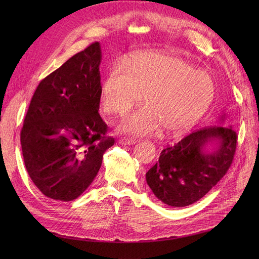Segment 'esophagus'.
<instances>
[{
	"label": "esophagus",
	"mask_w": 259,
	"mask_h": 259,
	"mask_svg": "<svg viewBox=\"0 0 259 259\" xmlns=\"http://www.w3.org/2000/svg\"><path fill=\"white\" fill-rule=\"evenodd\" d=\"M119 143L121 145H127V146H132V145H135L136 144V140L134 138H126V137H123L119 140Z\"/></svg>",
	"instance_id": "esophagus-1"
}]
</instances>
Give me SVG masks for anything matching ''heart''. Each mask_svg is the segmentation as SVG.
<instances>
[{
  "instance_id": "1",
  "label": "heart",
  "mask_w": 259,
  "mask_h": 259,
  "mask_svg": "<svg viewBox=\"0 0 259 259\" xmlns=\"http://www.w3.org/2000/svg\"><path fill=\"white\" fill-rule=\"evenodd\" d=\"M124 64L114 65L101 86V107L109 114H126L145 95L147 106L121 123L124 133L146 136L163 127L168 135H182L215 99L213 77L173 53H138Z\"/></svg>"
}]
</instances>
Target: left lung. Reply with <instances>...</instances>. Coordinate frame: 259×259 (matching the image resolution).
<instances>
[{
  "label": "left lung",
  "mask_w": 259,
  "mask_h": 259,
  "mask_svg": "<svg viewBox=\"0 0 259 259\" xmlns=\"http://www.w3.org/2000/svg\"><path fill=\"white\" fill-rule=\"evenodd\" d=\"M226 114L211 126L163 149L146 180L164 204L184 207L199 201L229 169L237 148V133L225 123ZM210 145L212 148H208Z\"/></svg>",
  "instance_id": "8db88e82"
}]
</instances>
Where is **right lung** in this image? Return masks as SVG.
<instances>
[{
	"mask_svg": "<svg viewBox=\"0 0 259 259\" xmlns=\"http://www.w3.org/2000/svg\"><path fill=\"white\" fill-rule=\"evenodd\" d=\"M100 61L95 42L43 79L31 99L20 133L22 155L31 180L48 198L80 197L114 145L98 112Z\"/></svg>",
	"mask_w": 259,
	"mask_h": 259,
	"instance_id": "add662e5",
	"label": "right lung"
}]
</instances>
